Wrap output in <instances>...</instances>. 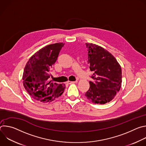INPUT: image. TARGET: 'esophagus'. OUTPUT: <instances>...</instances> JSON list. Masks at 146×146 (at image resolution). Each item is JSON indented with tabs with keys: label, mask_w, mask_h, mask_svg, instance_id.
I'll return each instance as SVG.
<instances>
[{
	"label": "esophagus",
	"mask_w": 146,
	"mask_h": 146,
	"mask_svg": "<svg viewBox=\"0 0 146 146\" xmlns=\"http://www.w3.org/2000/svg\"><path fill=\"white\" fill-rule=\"evenodd\" d=\"M77 81H68V84H75V83H77Z\"/></svg>",
	"instance_id": "34e87169"
}]
</instances>
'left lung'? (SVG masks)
Instances as JSON below:
<instances>
[{
	"mask_svg": "<svg viewBox=\"0 0 146 146\" xmlns=\"http://www.w3.org/2000/svg\"><path fill=\"white\" fill-rule=\"evenodd\" d=\"M88 49V64L91 76L90 87L85 96L96 104L110 102L119 91L122 82V70L116 59L106 50L92 43H86Z\"/></svg>",
	"mask_w": 146,
	"mask_h": 146,
	"instance_id": "left-lung-1",
	"label": "left lung"
}]
</instances>
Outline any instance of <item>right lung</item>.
Returning a JSON list of instances; mask_svg holds the SVG:
<instances>
[{"instance_id": "1", "label": "right lung", "mask_w": 146, "mask_h": 146, "mask_svg": "<svg viewBox=\"0 0 146 146\" xmlns=\"http://www.w3.org/2000/svg\"><path fill=\"white\" fill-rule=\"evenodd\" d=\"M64 43L48 45L36 52L25 67L23 80L25 89L34 99L50 102L59 97L65 85L49 81L50 72Z\"/></svg>"}]
</instances>
